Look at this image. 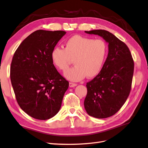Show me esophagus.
Instances as JSON below:
<instances>
[{
    "label": "esophagus",
    "instance_id": "1",
    "mask_svg": "<svg viewBox=\"0 0 148 148\" xmlns=\"http://www.w3.org/2000/svg\"><path fill=\"white\" fill-rule=\"evenodd\" d=\"M77 86V84L72 83V82H70V83H69V86H70V87L72 88V87H75V86Z\"/></svg>",
    "mask_w": 148,
    "mask_h": 148
}]
</instances>
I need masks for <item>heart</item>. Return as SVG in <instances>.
Instances as JSON below:
<instances>
[{"mask_svg": "<svg viewBox=\"0 0 148 148\" xmlns=\"http://www.w3.org/2000/svg\"><path fill=\"white\" fill-rule=\"evenodd\" d=\"M107 53V43L103 40L76 35L67 40L64 49L53 48L50 57L54 65L62 71L66 70L74 59L75 65L64 75L69 80L78 82L86 76L95 77L100 72Z\"/></svg>", "mask_w": 148, "mask_h": 148, "instance_id": "b5f03b06", "label": "heart"}]
</instances>
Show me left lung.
<instances>
[{
	"mask_svg": "<svg viewBox=\"0 0 148 148\" xmlns=\"http://www.w3.org/2000/svg\"><path fill=\"white\" fill-rule=\"evenodd\" d=\"M100 36L108 43V54L97 77L86 83L85 110L99 119L114 115L130 95L134 72V62L128 47L115 35L105 30L85 31Z\"/></svg>",
	"mask_w": 148,
	"mask_h": 148,
	"instance_id": "left-lung-1",
	"label": "left lung"
}]
</instances>
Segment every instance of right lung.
<instances>
[{
  "label": "right lung",
  "mask_w": 148,
  "mask_h": 148,
  "mask_svg": "<svg viewBox=\"0 0 148 148\" xmlns=\"http://www.w3.org/2000/svg\"><path fill=\"white\" fill-rule=\"evenodd\" d=\"M66 32L35 31L16 50L10 79L21 109L35 119L46 120L57 114L69 83L60 74L50 54Z\"/></svg>",
  "instance_id": "1"
}]
</instances>
